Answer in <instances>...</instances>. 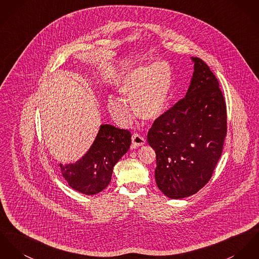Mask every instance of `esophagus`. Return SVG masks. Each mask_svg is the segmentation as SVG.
I'll return each instance as SVG.
<instances>
[{
    "mask_svg": "<svg viewBox=\"0 0 259 259\" xmlns=\"http://www.w3.org/2000/svg\"><path fill=\"white\" fill-rule=\"evenodd\" d=\"M146 143V140L144 137L140 136L139 134H134L132 136V145L133 147H139V146H143Z\"/></svg>",
    "mask_w": 259,
    "mask_h": 259,
    "instance_id": "34e87169",
    "label": "esophagus"
}]
</instances>
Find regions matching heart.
I'll return each instance as SVG.
<instances>
[{
	"label": "heart",
	"instance_id": "b5f03b06",
	"mask_svg": "<svg viewBox=\"0 0 259 259\" xmlns=\"http://www.w3.org/2000/svg\"><path fill=\"white\" fill-rule=\"evenodd\" d=\"M172 82V73L165 62L144 64L127 72L117 84L122 97H108L107 107L121 123H129L132 114L127 102H132L135 114L145 121H155L165 111Z\"/></svg>",
	"mask_w": 259,
	"mask_h": 259
}]
</instances>
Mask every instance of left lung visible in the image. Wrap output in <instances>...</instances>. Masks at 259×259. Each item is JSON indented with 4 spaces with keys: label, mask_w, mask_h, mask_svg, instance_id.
Returning <instances> with one entry per match:
<instances>
[{
    "label": "left lung",
    "mask_w": 259,
    "mask_h": 259,
    "mask_svg": "<svg viewBox=\"0 0 259 259\" xmlns=\"http://www.w3.org/2000/svg\"><path fill=\"white\" fill-rule=\"evenodd\" d=\"M191 59L194 72L185 98L155 120L148 132V143L157 156V185L171 199L188 197L205 186L227 134L219 81L203 60Z\"/></svg>",
    "instance_id": "obj_1"
}]
</instances>
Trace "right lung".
<instances>
[{"instance_id":"right-lung-1","label":"right lung","mask_w":259,"mask_h":259,"mask_svg":"<svg viewBox=\"0 0 259 259\" xmlns=\"http://www.w3.org/2000/svg\"><path fill=\"white\" fill-rule=\"evenodd\" d=\"M131 145V133L109 124H101L90 150L75 163H60L63 178L85 195L100 193L111 180L113 166Z\"/></svg>"}]
</instances>
